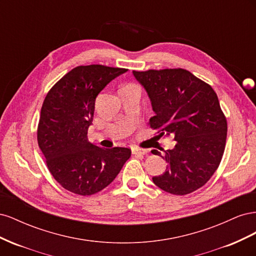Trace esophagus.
Here are the masks:
<instances>
[{"label": "esophagus", "instance_id": "34e87169", "mask_svg": "<svg viewBox=\"0 0 256 256\" xmlns=\"http://www.w3.org/2000/svg\"><path fill=\"white\" fill-rule=\"evenodd\" d=\"M132 154H147L146 150H142V148H138V147H134L132 148Z\"/></svg>", "mask_w": 256, "mask_h": 256}]
</instances>
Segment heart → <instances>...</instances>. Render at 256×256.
I'll return each instance as SVG.
<instances>
[{"label":"heart","mask_w":256,"mask_h":256,"mask_svg":"<svg viewBox=\"0 0 256 256\" xmlns=\"http://www.w3.org/2000/svg\"><path fill=\"white\" fill-rule=\"evenodd\" d=\"M131 85H132V84H131Z\"/></svg>","instance_id":"b5f03b06"}]
</instances>
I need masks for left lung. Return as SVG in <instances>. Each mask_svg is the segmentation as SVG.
Masks as SVG:
<instances>
[{
	"label": "left lung",
	"instance_id": "1",
	"mask_svg": "<svg viewBox=\"0 0 256 256\" xmlns=\"http://www.w3.org/2000/svg\"><path fill=\"white\" fill-rule=\"evenodd\" d=\"M134 74L150 98L154 115L148 125L160 136H171L176 141L174 148L161 156L166 170L152 177L154 184L175 196L203 187L220 164L228 134L216 92L182 68L134 70Z\"/></svg>",
	"mask_w": 256,
	"mask_h": 256
}]
</instances>
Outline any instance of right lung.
<instances>
[{"mask_svg": "<svg viewBox=\"0 0 256 256\" xmlns=\"http://www.w3.org/2000/svg\"><path fill=\"white\" fill-rule=\"evenodd\" d=\"M126 72L104 65L76 66L53 85L44 100L38 146L54 180L74 194L92 196L104 189L131 156L127 147L106 150L88 138L96 97Z\"/></svg>", "mask_w": 256, "mask_h": 256, "instance_id": "obj_1", "label": "right lung"}]
</instances>
